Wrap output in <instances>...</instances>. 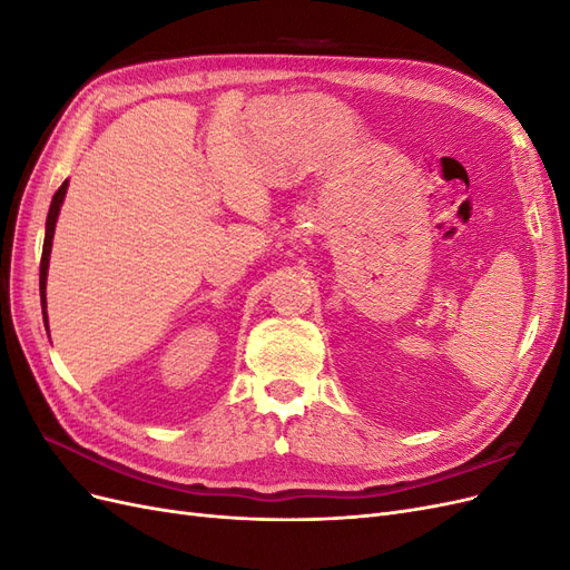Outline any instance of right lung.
I'll list each match as a JSON object with an SVG mask.
<instances>
[{"label":"right lung","mask_w":570,"mask_h":570,"mask_svg":"<svg viewBox=\"0 0 570 570\" xmlns=\"http://www.w3.org/2000/svg\"><path fill=\"white\" fill-rule=\"evenodd\" d=\"M68 189V180H63V185L57 189V195L51 197L49 204V214H47V226H45V247H42V262H40V302H42V318H45V327L49 333V323H47V271H49V254H51V239H55V228H57V218L61 212V204L66 197Z\"/></svg>","instance_id":"add662e5"}]
</instances>
